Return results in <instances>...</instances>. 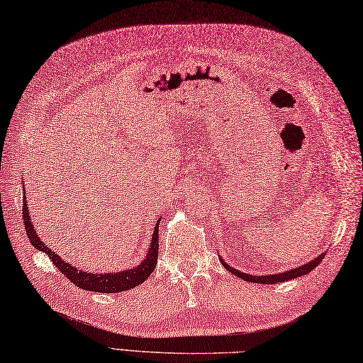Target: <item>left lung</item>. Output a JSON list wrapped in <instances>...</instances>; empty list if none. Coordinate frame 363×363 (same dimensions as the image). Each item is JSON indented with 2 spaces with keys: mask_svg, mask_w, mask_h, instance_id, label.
<instances>
[{
  "mask_svg": "<svg viewBox=\"0 0 363 363\" xmlns=\"http://www.w3.org/2000/svg\"><path fill=\"white\" fill-rule=\"evenodd\" d=\"M323 257H325V254H320L319 257H315L314 260L302 264V267L294 268V269H291V271H285V272H279V274H267V276H252V274H246V272H242V271H238V269H234V268L229 267L228 263H225L222 259H220V260H222V264L229 272H233L234 276L240 277V279H243L246 281H252V284L274 285V284H281V281H285V280L297 279L300 276H305V274H308V272H311L317 267V264L322 262Z\"/></svg>",
  "mask_w": 363,
  "mask_h": 363,
  "instance_id": "1",
  "label": "left lung"
}]
</instances>
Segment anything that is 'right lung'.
Returning a JSON list of instances; mask_svg holds the SVG:
<instances>
[{
    "instance_id": "obj_1",
    "label": "right lung",
    "mask_w": 363,
    "mask_h": 363,
    "mask_svg": "<svg viewBox=\"0 0 363 363\" xmlns=\"http://www.w3.org/2000/svg\"><path fill=\"white\" fill-rule=\"evenodd\" d=\"M23 220H24V228H26V234H28L30 243L37 248L38 251H43L48 254V257L52 260V263L55 264L57 269H60L65 276L72 281V284L78 288L86 289V291H95V293H121V291H128L134 286H138L140 284L151 276L155 264H157V257H158V220L154 234H152V242L151 246H149V251L146 254L145 260L141 262L137 267L130 268L128 271H121V272H106V274H91L82 269H77L74 264L66 263L60 257L58 254L52 251L48 245H44V242L38 237L37 231L33 229V225L30 222V216H29V208H28V200H23Z\"/></svg>"
}]
</instances>
